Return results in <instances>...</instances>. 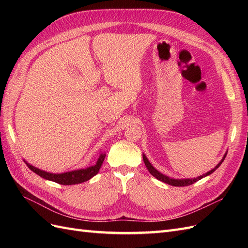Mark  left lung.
I'll return each instance as SVG.
<instances>
[{"label":"left lung","instance_id":"1","mask_svg":"<svg viewBox=\"0 0 248 248\" xmlns=\"http://www.w3.org/2000/svg\"><path fill=\"white\" fill-rule=\"evenodd\" d=\"M226 156H227V152H226V154L223 155L222 159L218 162V164H217V166H216L214 169H212L211 170L207 171L206 174H204V175L199 176V177H197V178H191V179H189V178H188V179H174V178H170L169 176L163 175V174H161L160 171L157 170L152 166V164L150 163V161L148 160V158H147L145 154H142V159H144L145 166H146V168L148 169L150 174H151L153 177H155L156 179H158L159 181L164 182V183H167V184L171 185V186H188V185H191V184H193V183H196L197 181H199V180L202 179L204 177H207V176H209V175H211L215 170H217V169L219 168V166L222 163V161L224 160V158H226Z\"/></svg>","mask_w":248,"mask_h":248}]
</instances>
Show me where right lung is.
I'll use <instances>...</instances> for the list:
<instances>
[{
    "label": "right lung",
    "instance_id": "1",
    "mask_svg": "<svg viewBox=\"0 0 248 248\" xmlns=\"http://www.w3.org/2000/svg\"><path fill=\"white\" fill-rule=\"evenodd\" d=\"M104 158H106V154L101 153L98 160H97L96 164H94V166L86 168V169L74 170L70 171L62 172V174H52V172H48V171L35 168L34 166H32V164L28 163L26 160L25 162L30 170H33L35 174L39 175L44 179L49 180V181L56 182L59 184H62V185H72V184H79L82 182H86L88 180L93 178L95 175L98 174Z\"/></svg>",
    "mask_w": 248,
    "mask_h": 248
}]
</instances>
